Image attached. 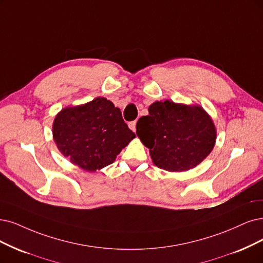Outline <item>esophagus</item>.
<instances>
[{
	"label": "esophagus",
	"mask_w": 263,
	"mask_h": 263,
	"mask_svg": "<svg viewBox=\"0 0 263 263\" xmlns=\"http://www.w3.org/2000/svg\"><path fill=\"white\" fill-rule=\"evenodd\" d=\"M135 126H137V121H131V122L129 123V128H130L133 132L137 131V129H135Z\"/></svg>",
	"instance_id": "34e87169"
}]
</instances>
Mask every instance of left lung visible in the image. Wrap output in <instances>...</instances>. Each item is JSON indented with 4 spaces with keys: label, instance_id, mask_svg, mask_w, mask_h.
<instances>
[{
    "label": "left lung",
    "instance_id": "obj_1",
    "mask_svg": "<svg viewBox=\"0 0 263 263\" xmlns=\"http://www.w3.org/2000/svg\"><path fill=\"white\" fill-rule=\"evenodd\" d=\"M137 135L149 148L155 166L170 172L195 168L215 147L217 129L199 105L155 102L137 123Z\"/></svg>",
    "mask_w": 263,
    "mask_h": 263
}]
</instances>
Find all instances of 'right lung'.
I'll return each mask as SVG.
<instances>
[{
	"instance_id": "add662e5",
	"label": "right lung",
	"mask_w": 263,
	"mask_h": 263,
	"mask_svg": "<svg viewBox=\"0 0 263 263\" xmlns=\"http://www.w3.org/2000/svg\"><path fill=\"white\" fill-rule=\"evenodd\" d=\"M52 128L57 148L87 172L112 163L135 138L123 121L120 109L105 97L65 107L55 116Z\"/></svg>"
}]
</instances>
